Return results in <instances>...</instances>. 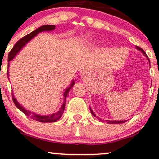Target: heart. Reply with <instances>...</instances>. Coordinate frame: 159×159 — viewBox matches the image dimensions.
Masks as SVG:
<instances>
[{
    "mask_svg": "<svg viewBox=\"0 0 159 159\" xmlns=\"http://www.w3.org/2000/svg\"><path fill=\"white\" fill-rule=\"evenodd\" d=\"M84 44L86 46H89V47H91V46H93L95 44V43L93 41H90V40H87L84 43Z\"/></svg>",
    "mask_w": 159,
    "mask_h": 159,
    "instance_id": "obj_1",
    "label": "heart"
}]
</instances>
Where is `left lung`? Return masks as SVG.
<instances>
[{
	"label": "left lung",
	"instance_id": "1",
	"mask_svg": "<svg viewBox=\"0 0 159 159\" xmlns=\"http://www.w3.org/2000/svg\"><path fill=\"white\" fill-rule=\"evenodd\" d=\"M136 49H137V50H140V51L141 52H142V53H143V55L144 56H145V57H146V58L147 59H148V62H149V63H150V60H149V59H148V56H147L146 55V53H145V51H144V50H142V48H140V47H137V46H136ZM90 111H91V113H92V115H93V116H95V117H96V115H95V114H94V112H93V110H92V109H91V108H90ZM99 120H100L101 121V119H99ZM106 122H108V123H110V124H113V123H117V124H119V123H123V122H126V120H125V121H109V120H108V121H106Z\"/></svg>",
	"mask_w": 159,
	"mask_h": 159
}]
</instances>
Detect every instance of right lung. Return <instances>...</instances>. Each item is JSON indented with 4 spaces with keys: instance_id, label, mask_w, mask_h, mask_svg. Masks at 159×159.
Wrapping results in <instances>:
<instances>
[{
    "instance_id": "add662e5",
    "label": "right lung",
    "mask_w": 159,
    "mask_h": 159,
    "mask_svg": "<svg viewBox=\"0 0 159 159\" xmlns=\"http://www.w3.org/2000/svg\"><path fill=\"white\" fill-rule=\"evenodd\" d=\"M54 29H55V25H48V24H47V25L41 26L40 27L36 29L35 30H34L33 32H31L30 34H27V36H25V37H24L23 38H21L20 40H18V41L16 43L15 45L14 46V47L12 48V50H11V52L9 53V55H8V68H9V66H10V61H11V60H12L15 57V56L17 55L20 51L21 49H22L23 47L26 45V44L28 43L30 40H32L34 37H36V36H37L39 33L44 32V31H51V30H54ZM7 76H8V74H9V70H7ZM74 83H75L74 81L73 80V81L71 82V83H70V86H69L68 87L66 88V89H65V91H64V93H63L64 102H63V105H62V106L60 107V110H59L58 112H55V113L51 114V115L41 116V115H39V114H36V113H34V112H30V111H29V110H27V109H24V108L23 107V106H21V105L18 102H17V100L15 99V97H14V93H12V99H13V101H14V104H15V106L18 108L21 112H24L26 116H30V117L32 118L33 119H34V120H36V121H38V122H57L58 119H60V117H61L62 115H63V112H64L65 103H66V96H67L69 91H70V89L73 87V85H74Z\"/></svg>"
}]
</instances>
